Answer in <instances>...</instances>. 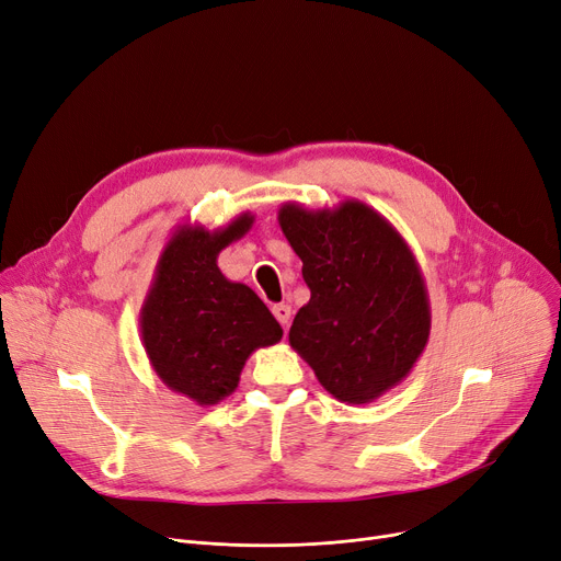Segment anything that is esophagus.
<instances>
[{
  "instance_id": "esophagus-1",
  "label": "esophagus",
  "mask_w": 561,
  "mask_h": 561,
  "mask_svg": "<svg viewBox=\"0 0 561 561\" xmlns=\"http://www.w3.org/2000/svg\"><path fill=\"white\" fill-rule=\"evenodd\" d=\"M273 316L282 322V325H288V320H290V307H288V305H275V307H273Z\"/></svg>"
}]
</instances>
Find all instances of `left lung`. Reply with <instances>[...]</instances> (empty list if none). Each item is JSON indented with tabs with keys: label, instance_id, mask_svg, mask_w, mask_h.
<instances>
[{
	"label": "left lung",
	"instance_id": "left-lung-1",
	"mask_svg": "<svg viewBox=\"0 0 561 561\" xmlns=\"http://www.w3.org/2000/svg\"><path fill=\"white\" fill-rule=\"evenodd\" d=\"M277 220L311 290L290 325V347L339 402L385 396L430 339V298L414 252L359 199L316 211L284 202Z\"/></svg>",
	"mask_w": 561,
	"mask_h": 561
}]
</instances>
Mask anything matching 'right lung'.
<instances>
[{"instance_id": "obj_1", "label": "right lung", "mask_w": 561, "mask_h": 561, "mask_svg": "<svg viewBox=\"0 0 561 561\" xmlns=\"http://www.w3.org/2000/svg\"><path fill=\"white\" fill-rule=\"evenodd\" d=\"M252 222L245 211L211 231L176 227L140 307V341L157 377L199 407L231 396L252 352L275 345L284 334L256 293L218 268V254Z\"/></svg>"}]
</instances>
